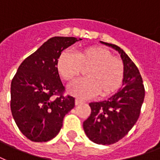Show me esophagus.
<instances>
[{
    "label": "esophagus",
    "mask_w": 160,
    "mask_h": 160,
    "mask_svg": "<svg viewBox=\"0 0 160 160\" xmlns=\"http://www.w3.org/2000/svg\"><path fill=\"white\" fill-rule=\"evenodd\" d=\"M84 103V101L83 100H82V99H80V98H76L75 99V104L76 105H80V104H83Z\"/></svg>",
    "instance_id": "obj_1"
}]
</instances>
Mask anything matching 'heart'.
I'll use <instances>...</instances> for the list:
<instances>
[{"label":"heart","instance_id":"obj_1","mask_svg":"<svg viewBox=\"0 0 160 160\" xmlns=\"http://www.w3.org/2000/svg\"><path fill=\"white\" fill-rule=\"evenodd\" d=\"M57 69L67 81H74L83 70H88V78L69 85L71 94L82 98L110 95L121 86L124 66L121 60L114 57L110 50L90 46L76 50L75 54L65 51L59 57Z\"/></svg>","mask_w":160,"mask_h":160}]
</instances>
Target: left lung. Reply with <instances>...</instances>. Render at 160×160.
<instances>
[{
  "label": "left lung",
  "mask_w": 160,
  "mask_h": 160,
  "mask_svg": "<svg viewBox=\"0 0 160 160\" xmlns=\"http://www.w3.org/2000/svg\"><path fill=\"white\" fill-rule=\"evenodd\" d=\"M118 51L124 66L122 86L105 100L91 102V114L83 121V130L93 142L110 145L127 135L138 121L145 90L138 67L124 50L116 45L100 41Z\"/></svg>",
  "instance_id": "8db88e82"
}]
</instances>
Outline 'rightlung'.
Masks as SVG:
<instances>
[{
  "label": "right lung",
  "mask_w": 160,
  "mask_h": 160,
  "mask_svg": "<svg viewBox=\"0 0 160 160\" xmlns=\"http://www.w3.org/2000/svg\"><path fill=\"white\" fill-rule=\"evenodd\" d=\"M82 39L53 37L25 59L11 83V110L21 132L43 142L59 133L64 116L75 106V98L64 97L65 88L57 62L65 49ZM58 97L55 98L54 96Z\"/></svg>",
  "instance_id": "obj_1"
}]
</instances>
